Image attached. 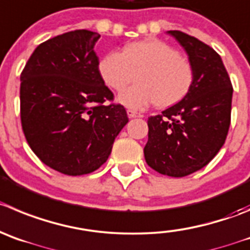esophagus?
Masks as SVG:
<instances>
[{
	"label": "esophagus",
	"mask_w": 250,
	"mask_h": 250,
	"mask_svg": "<svg viewBox=\"0 0 250 250\" xmlns=\"http://www.w3.org/2000/svg\"><path fill=\"white\" fill-rule=\"evenodd\" d=\"M127 114H128V117H129V118H137V117L141 118V117H143V114L138 113V112H136V111H133V109H128Z\"/></svg>",
	"instance_id": "esophagus-1"
}]
</instances>
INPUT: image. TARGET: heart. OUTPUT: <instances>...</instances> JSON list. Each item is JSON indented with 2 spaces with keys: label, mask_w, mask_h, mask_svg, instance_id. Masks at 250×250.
Returning <instances> with one entry per match:
<instances>
[{
  "label": "heart",
  "mask_w": 250,
  "mask_h": 250,
  "mask_svg": "<svg viewBox=\"0 0 250 250\" xmlns=\"http://www.w3.org/2000/svg\"><path fill=\"white\" fill-rule=\"evenodd\" d=\"M99 75L111 90H125L137 75V85L118 97L125 106L146 108L151 104L159 108L174 106L186 96L192 86L190 62L172 46L155 38L132 42L122 53L108 51L97 64Z\"/></svg>",
  "instance_id": "obj_1"
}]
</instances>
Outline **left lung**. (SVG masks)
I'll return each mask as SVG.
<instances>
[{"label": "left lung", "mask_w": 250, "mask_h": 250, "mask_svg": "<svg viewBox=\"0 0 250 250\" xmlns=\"http://www.w3.org/2000/svg\"><path fill=\"white\" fill-rule=\"evenodd\" d=\"M167 34L185 49L193 81L180 102L149 117L144 157L155 171L183 178L206 167L225 144L233 88L222 59L211 46L180 30Z\"/></svg>", "instance_id": "8db88e82"}]
</instances>
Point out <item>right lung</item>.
<instances>
[{
	"mask_svg": "<svg viewBox=\"0 0 250 250\" xmlns=\"http://www.w3.org/2000/svg\"><path fill=\"white\" fill-rule=\"evenodd\" d=\"M100 34L78 29L39 44L21 74V121L37 157L65 175L90 174L128 123L99 75Z\"/></svg>",
	"mask_w": 250,
	"mask_h": 250,
	"instance_id": "add662e5",
	"label": "right lung"
}]
</instances>
